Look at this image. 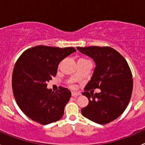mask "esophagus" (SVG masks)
Masks as SVG:
<instances>
[{"mask_svg":"<svg viewBox=\"0 0 145 145\" xmlns=\"http://www.w3.org/2000/svg\"><path fill=\"white\" fill-rule=\"evenodd\" d=\"M81 95V93H78V92H72L71 93V95L73 96V97H77L78 95Z\"/></svg>","mask_w":145,"mask_h":145,"instance_id":"34e87169","label":"esophagus"}]
</instances>
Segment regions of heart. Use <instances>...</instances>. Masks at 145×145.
I'll use <instances>...</instances> for the list:
<instances>
[{
  "instance_id": "1",
  "label": "heart",
  "mask_w": 145,
  "mask_h": 145,
  "mask_svg": "<svg viewBox=\"0 0 145 145\" xmlns=\"http://www.w3.org/2000/svg\"><path fill=\"white\" fill-rule=\"evenodd\" d=\"M84 60H86V59H83V58H81V59H78V61H84ZM71 87L74 88V86H71Z\"/></svg>"
}]
</instances>
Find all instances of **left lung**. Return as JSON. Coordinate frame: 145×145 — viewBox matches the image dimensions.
<instances>
[{
	"label": "left lung",
	"instance_id": "8db88e82",
	"mask_svg": "<svg viewBox=\"0 0 145 145\" xmlns=\"http://www.w3.org/2000/svg\"><path fill=\"white\" fill-rule=\"evenodd\" d=\"M77 49L93 58L96 65L82 93L89 100L81 109L82 115L97 123H109L122 114L131 100L133 86L131 69L125 58L110 47ZM95 88L101 89L100 93H91V89Z\"/></svg>",
	"mask_w": 145,
	"mask_h": 145
}]
</instances>
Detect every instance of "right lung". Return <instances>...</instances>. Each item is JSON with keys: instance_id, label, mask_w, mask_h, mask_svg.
Segmentation results:
<instances>
[{"instance_id": "1", "label": "right lung", "mask_w": 145, "mask_h": 145, "mask_svg": "<svg viewBox=\"0 0 145 145\" xmlns=\"http://www.w3.org/2000/svg\"><path fill=\"white\" fill-rule=\"evenodd\" d=\"M74 48L38 45L26 50L14 64L12 87L19 107L29 118L42 125L59 121L71 91L60 87L52 92L48 82L55 76L59 63L76 52Z\"/></svg>"}]
</instances>
